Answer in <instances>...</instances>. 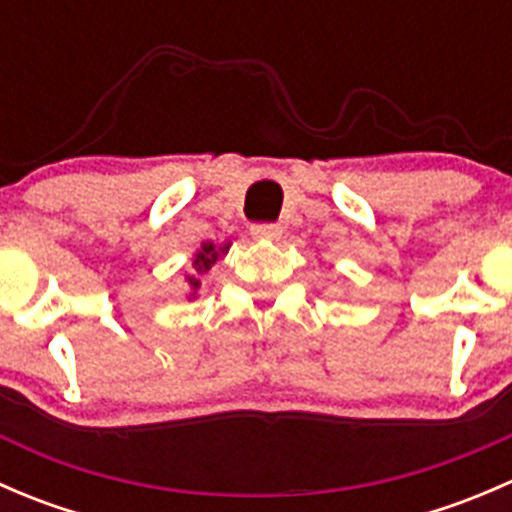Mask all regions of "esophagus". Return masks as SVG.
<instances>
[{
    "mask_svg": "<svg viewBox=\"0 0 512 512\" xmlns=\"http://www.w3.org/2000/svg\"><path fill=\"white\" fill-rule=\"evenodd\" d=\"M252 237H257V240H277V237L282 235V227L275 225V223H257L250 227Z\"/></svg>",
    "mask_w": 512,
    "mask_h": 512,
    "instance_id": "1",
    "label": "esophagus"
}]
</instances>
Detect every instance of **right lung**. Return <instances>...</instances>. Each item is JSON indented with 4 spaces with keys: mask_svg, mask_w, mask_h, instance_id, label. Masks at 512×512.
Instances as JSON below:
<instances>
[{
    "mask_svg": "<svg viewBox=\"0 0 512 512\" xmlns=\"http://www.w3.org/2000/svg\"><path fill=\"white\" fill-rule=\"evenodd\" d=\"M225 250H227V247H225ZM218 257H220V252L215 250V245H203V250H200L198 255H195L193 272H190V275L185 277V280H188L190 289H193V294H195V289L200 287V280H203V277L208 275L210 267H213L215 262H218Z\"/></svg>",
    "mask_w": 512,
    "mask_h": 512,
    "instance_id": "obj_1",
    "label": "right lung"
}]
</instances>
